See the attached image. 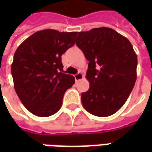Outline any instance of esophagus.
Listing matches in <instances>:
<instances>
[{
	"instance_id": "obj_1",
	"label": "esophagus",
	"mask_w": 152,
	"mask_h": 152,
	"mask_svg": "<svg viewBox=\"0 0 152 152\" xmlns=\"http://www.w3.org/2000/svg\"><path fill=\"white\" fill-rule=\"evenodd\" d=\"M84 78V76H83L82 73H77L76 75H75V80H76V81H79L80 80H82Z\"/></svg>"
}]
</instances>
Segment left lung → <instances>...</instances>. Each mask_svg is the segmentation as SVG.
I'll use <instances>...</instances> for the list:
<instances>
[{"label":"left lung","instance_id":"left-lung-1","mask_svg":"<svg viewBox=\"0 0 152 152\" xmlns=\"http://www.w3.org/2000/svg\"><path fill=\"white\" fill-rule=\"evenodd\" d=\"M76 44L89 61L88 91L81 94L84 108L106 117L124 105L137 79V54L127 38L109 28L77 32Z\"/></svg>","mask_w":152,"mask_h":152}]
</instances>
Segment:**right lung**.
<instances>
[{"mask_svg":"<svg viewBox=\"0 0 152 152\" xmlns=\"http://www.w3.org/2000/svg\"><path fill=\"white\" fill-rule=\"evenodd\" d=\"M77 31L45 29L35 32L18 47L11 65L17 95L28 111L40 117L55 114L67 89L75 83L65 74L62 55L76 42Z\"/></svg>","mask_w":152,"mask_h":152,"instance_id":"right-lung-1","label":"right lung"}]
</instances>
